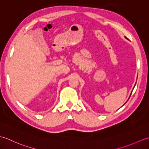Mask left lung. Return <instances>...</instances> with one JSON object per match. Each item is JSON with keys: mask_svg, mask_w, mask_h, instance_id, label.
Wrapping results in <instances>:
<instances>
[{"mask_svg": "<svg viewBox=\"0 0 149 149\" xmlns=\"http://www.w3.org/2000/svg\"><path fill=\"white\" fill-rule=\"evenodd\" d=\"M125 38H126V39H127V40H128V38H127V37H125ZM135 85H136V84H135ZM135 85H134V86H135ZM133 89H134V88H133ZM131 94H132V92H131V93L130 94V96H129V99H128V100L129 99V98H130V97H131ZM126 102H125V103H126ZM124 104H123V105H124Z\"/></svg>", "mask_w": 149, "mask_h": 149, "instance_id": "8db88e82", "label": "left lung"}]
</instances>
